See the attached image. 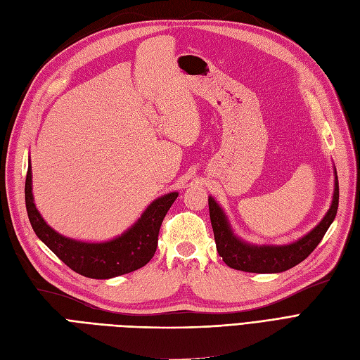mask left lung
Returning <instances> with one entry per match:
<instances>
[{"mask_svg":"<svg viewBox=\"0 0 360 360\" xmlns=\"http://www.w3.org/2000/svg\"><path fill=\"white\" fill-rule=\"evenodd\" d=\"M338 202H340V186H338L335 169L332 204L319 225H315L309 233L288 245H255L245 242L243 238L234 234L233 226L222 207L214 201L213 197H209L210 221L217 254L222 257L226 266L236 270L249 271V274H281V271H285L302 263L319 246L335 219Z\"/></svg>","mask_w":360,"mask_h":360,"instance_id":"1","label":"left lung"}]
</instances>
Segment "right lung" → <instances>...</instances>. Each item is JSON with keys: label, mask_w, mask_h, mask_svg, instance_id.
Masks as SVG:
<instances>
[{"label": "right lung", "mask_w": 360, "mask_h": 360, "mask_svg": "<svg viewBox=\"0 0 360 360\" xmlns=\"http://www.w3.org/2000/svg\"><path fill=\"white\" fill-rule=\"evenodd\" d=\"M179 192L162 195L124 233L106 242H82L60 234L43 219L32 197L31 162L25 180V205L32 230L73 271L91 279H111L146 266L153 258L163 217Z\"/></svg>", "instance_id": "1"}]
</instances>
